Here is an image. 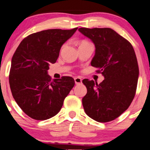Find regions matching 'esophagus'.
<instances>
[{
    "label": "esophagus",
    "instance_id": "esophagus-1",
    "mask_svg": "<svg viewBox=\"0 0 150 150\" xmlns=\"http://www.w3.org/2000/svg\"><path fill=\"white\" fill-rule=\"evenodd\" d=\"M74 79H75V82L76 84H80V83H81V79L80 77H76L74 78Z\"/></svg>",
    "mask_w": 150,
    "mask_h": 150
}]
</instances>
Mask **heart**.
Segmentation results:
<instances>
[{"label": "heart", "mask_w": 150, "mask_h": 150, "mask_svg": "<svg viewBox=\"0 0 150 150\" xmlns=\"http://www.w3.org/2000/svg\"><path fill=\"white\" fill-rule=\"evenodd\" d=\"M85 42H86V41H81V42H79V45H81V44H83V43H85Z\"/></svg>", "instance_id": "1"}]
</instances>
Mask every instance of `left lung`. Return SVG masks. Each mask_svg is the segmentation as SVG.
Instances as JSON below:
<instances>
[{
  "instance_id": "8db88e82",
  "label": "left lung",
  "mask_w": 150,
  "mask_h": 150,
  "mask_svg": "<svg viewBox=\"0 0 150 150\" xmlns=\"http://www.w3.org/2000/svg\"><path fill=\"white\" fill-rule=\"evenodd\" d=\"M79 31L95 44L91 65L104 77L99 84L83 79L87 88L82 99L83 109L95 121L109 122L126 110L134 97L139 74L134 50L110 28H79Z\"/></svg>"
}]
</instances>
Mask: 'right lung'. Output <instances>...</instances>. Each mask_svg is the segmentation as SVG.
<instances>
[{"mask_svg": "<svg viewBox=\"0 0 150 150\" xmlns=\"http://www.w3.org/2000/svg\"><path fill=\"white\" fill-rule=\"evenodd\" d=\"M77 29L32 33L16 50L9 72L10 88L16 102L31 118L46 120L56 115L75 85L71 77L51 80L47 71L51 64L56 62L63 44Z\"/></svg>", "mask_w": 150, "mask_h": 150, "instance_id": "right-lung-1", "label": "right lung"}]
</instances>
